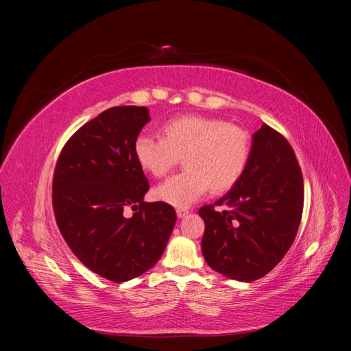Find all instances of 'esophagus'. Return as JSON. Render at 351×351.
Returning a JSON list of instances; mask_svg holds the SVG:
<instances>
[{
    "mask_svg": "<svg viewBox=\"0 0 351 351\" xmlns=\"http://www.w3.org/2000/svg\"><path fill=\"white\" fill-rule=\"evenodd\" d=\"M187 214H189V209H186V208H178L177 209V217L178 218H184Z\"/></svg>",
    "mask_w": 351,
    "mask_h": 351,
    "instance_id": "obj_1",
    "label": "esophagus"
}]
</instances>
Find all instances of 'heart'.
<instances>
[{"label":"heart","mask_w":351,"mask_h":351,"mask_svg":"<svg viewBox=\"0 0 351 351\" xmlns=\"http://www.w3.org/2000/svg\"><path fill=\"white\" fill-rule=\"evenodd\" d=\"M250 136L236 124L205 115H183L162 125V137L141 134L134 142L137 162L154 177H164L182 158L184 169L159 184L154 195L173 206L192 205L208 187L224 193L246 171Z\"/></svg>","instance_id":"b5f03b06"}]
</instances>
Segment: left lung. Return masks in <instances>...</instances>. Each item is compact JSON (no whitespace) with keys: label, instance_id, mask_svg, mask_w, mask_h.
Instances as JSON below:
<instances>
[{"label":"left lung","instance_id":"obj_1","mask_svg":"<svg viewBox=\"0 0 351 351\" xmlns=\"http://www.w3.org/2000/svg\"><path fill=\"white\" fill-rule=\"evenodd\" d=\"M303 202V176L293 147L263 124L253 134L240 182L214 205L199 209L205 221L202 252L206 263L231 280L265 277L291 247Z\"/></svg>","mask_w":351,"mask_h":351}]
</instances>
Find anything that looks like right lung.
<instances>
[{
    "label": "right lung",
    "instance_id": "right-lung-1",
    "mask_svg": "<svg viewBox=\"0 0 351 351\" xmlns=\"http://www.w3.org/2000/svg\"><path fill=\"white\" fill-rule=\"evenodd\" d=\"M151 120L145 107H112L83 124L62 147L52 178V208L70 250L112 282L139 277L162 256L176 224L165 202H143L149 183L134 142ZM140 210L132 219L123 209Z\"/></svg>",
    "mask_w": 351,
    "mask_h": 351
}]
</instances>
